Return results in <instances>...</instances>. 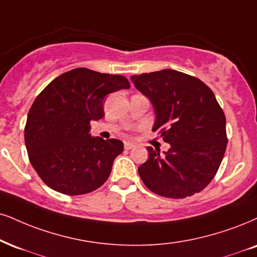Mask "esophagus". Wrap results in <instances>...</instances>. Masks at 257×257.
<instances>
[{
  "label": "esophagus",
  "mask_w": 257,
  "mask_h": 257,
  "mask_svg": "<svg viewBox=\"0 0 257 257\" xmlns=\"http://www.w3.org/2000/svg\"><path fill=\"white\" fill-rule=\"evenodd\" d=\"M123 147H125L126 150H130V149H134V148L136 147V144L130 143V142H125V144H123Z\"/></svg>",
  "instance_id": "1"
}]
</instances>
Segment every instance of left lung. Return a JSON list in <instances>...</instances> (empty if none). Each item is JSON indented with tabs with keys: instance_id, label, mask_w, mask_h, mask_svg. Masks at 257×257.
I'll use <instances>...</instances> for the list:
<instances>
[{
	"instance_id": "left-lung-1",
	"label": "left lung",
	"mask_w": 257,
	"mask_h": 257,
	"mask_svg": "<svg viewBox=\"0 0 257 257\" xmlns=\"http://www.w3.org/2000/svg\"><path fill=\"white\" fill-rule=\"evenodd\" d=\"M135 87L153 103V131L160 130L169 150L148 147L149 158L138 168L151 192L182 199L212 181L226 150L225 114L213 91L199 78L164 69L131 76Z\"/></svg>"
}]
</instances>
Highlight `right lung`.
<instances>
[{"label": "right lung", "instance_id": "add662e5", "mask_svg": "<svg viewBox=\"0 0 257 257\" xmlns=\"http://www.w3.org/2000/svg\"><path fill=\"white\" fill-rule=\"evenodd\" d=\"M128 88L123 76L77 68L38 95L27 115L25 143L31 164L50 188L80 195L106 182L123 144L91 137L89 123L104 115L106 95Z\"/></svg>", "mask_w": 257, "mask_h": 257}]
</instances>
